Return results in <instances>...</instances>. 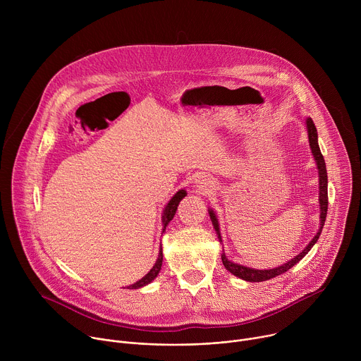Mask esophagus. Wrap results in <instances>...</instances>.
Wrapping results in <instances>:
<instances>
[{"label": "esophagus", "mask_w": 361, "mask_h": 361, "mask_svg": "<svg viewBox=\"0 0 361 361\" xmlns=\"http://www.w3.org/2000/svg\"><path fill=\"white\" fill-rule=\"evenodd\" d=\"M213 187H214V183H213L212 178H209V177L202 176V177H200V178L197 180V188H198L200 191H202V192L210 191Z\"/></svg>", "instance_id": "34e87169"}]
</instances>
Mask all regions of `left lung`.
<instances>
[{"mask_svg":"<svg viewBox=\"0 0 361 361\" xmlns=\"http://www.w3.org/2000/svg\"><path fill=\"white\" fill-rule=\"evenodd\" d=\"M305 127H307V134H308V142H310V148H312V152H313V157L316 160V164H317V169H319V202H320V227H319V231L317 234L314 235V238L307 244V247L300 252L297 254L294 259L288 260L286 264H281L276 269H269V270H257V269H250V267H245V266H241V264H235L233 262H230L227 257H226V252L223 251L221 254V260H223V264L224 267L231 273L234 274L235 277L238 279H243L245 281H251V283H259V281H266V280H270V279H274L286 271H288L293 266H295L302 257L312 250V247L317 243L320 234H322V230H323V226H324V221H326V216H327V207H329V195H327V170H326V161H324V157L323 154L320 151V147H319V137H317V130H316V126L313 123L312 118H307L305 120ZM209 214H210V219H212V223L214 226V230L217 233V237L219 240L221 241V234H220V226H219V220H217V216L216 213L213 212V209H209Z\"/></svg>","mask_w":361,"mask_h":361,"instance_id":"8db88e82","label":"left lung"}]
</instances>
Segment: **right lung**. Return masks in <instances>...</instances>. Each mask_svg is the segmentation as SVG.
<instances>
[{"label": "right lung", "instance_id": "add662e5", "mask_svg": "<svg viewBox=\"0 0 361 361\" xmlns=\"http://www.w3.org/2000/svg\"><path fill=\"white\" fill-rule=\"evenodd\" d=\"M185 195H187V191H185V190H180V191H177V192L171 197V200L167 202L166 209H164V212H163V226H164L163 233H164V230H166L167 224H169V223L173 220V217L176 216V212H177L178 204H180V201H181ZM161 264H163V248L160 247L159 259H157L156 264L152 266V269H151V270H149V271H148V273H147L141 280H138L137 283H134V284L128 286L127 288H140V287H144V286L149 284L154 279H156V277L159 276V273H160V270H161Z\"/></svg>", "mask_w": 361, "mask_h": 361}]
</instances>
